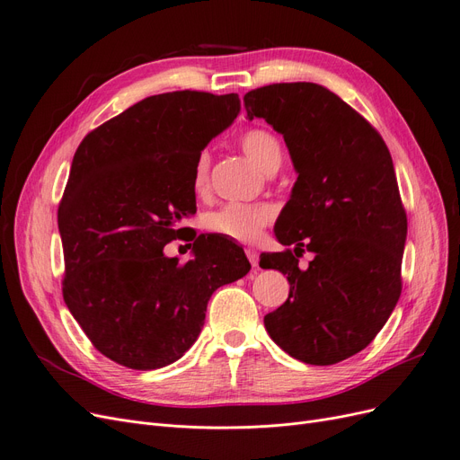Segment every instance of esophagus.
<instances>
[{
  "mask_svg": "<svg viewBox=\"0 0 460 460\" xmlns=\"http://www.w3.org/2000/svg\"><path fill=\"white\" fill-rule=\"evenodd\" d=\"M246 258L250 260L252 267H258V265H260V256H258V252H256V250L248 248V250H246Z\"/></svg>",
  "mask_w": 460,
  "mask_h": 460,
  "instance_id": "34e87169",
  "label": "esophagus"
}]
</instances>
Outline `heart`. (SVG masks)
Here are the masks:
<instances>
[{
  "mask_svg": "<svg viewBox=\"0 0 460 460\" xmlns=\"http://www.w3.org/2000/svg\"><path fill=\"white\" fill-rule=\"evenodd\" d=\"M239 146L246 155L256 163L265 172L277 170L282 161V147L273 132L265 128H248L239 136ZM210 174V153L202 151L195 161L193 168V187L197 193H202L208 185ZM275 212L265 202L253 204H227L204 217V227L212 233L224 234L227 239L252 243L261 234V229L270 224Z\"/></svg>",
  "mask_w": 460,
  "mask_h": 460,
  "instance_id": "1",
  "label": "heart"
}]
</instances>
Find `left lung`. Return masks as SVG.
<instances>
[{
    "instance_id": "left-lung-1",
    "label": "left lung",
    "mask_w": 460,
    "mask_h": 460,
    "mask_svg": "<svg viewBox=\"0 0 460 460\" xmlns=\"http://www.w3.org/2000/svg\"><path fill=\"white\" fill-rule=\"evenodd\" d=\"M248 119L284 136L297 180L275 234L294 250L261 253L290 296L265 314L270 339L296 360L332 366L364 350L402 294L407 216L381 134L316 83H275L244 94ZM307 249L315 260L298 269Z\"/></svg>"
}]
</instances>
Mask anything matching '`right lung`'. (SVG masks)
Returning <instances> with one entry per match:
<instances>
[{
  "label": "right lung",
  "instance_id": "1",
  "mask_svg": "<svg viewBox=\"0 0 460 460\" xmlns=\"http://www.w3.org/2000/svg\"><path fill=\"white\" fill-rule=\"evenodd\" d=\"M239 111L234 93L155 94L79 144L58 207L62 296L110 360L142 371L176 362L197 341L212 294L250 270L239 244L212 234L193 233L185 265L163 252L197 212L199 153Z\"/></svg>",
  "mask_w": 460,
  "mask_h": 460
}]
</instances>
